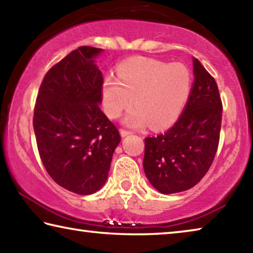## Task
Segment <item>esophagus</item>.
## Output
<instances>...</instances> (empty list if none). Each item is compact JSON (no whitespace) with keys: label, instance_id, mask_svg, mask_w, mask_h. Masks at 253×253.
I'll return each instance as SVG.
<instances>
[{"label":"esophagus","instance_id":"esophagus-1","mask_svg":"<svg viewBox=\"0 0 253 253\" xmlns=\"http://www.w3.org/2000/svg\"><path fill=\"white\" fill-rule=\"evenodd\" d=\"M129 134H131V131H130V130L124 129V128H122V129H121V135H122L123 137H125V136H127V135H129Z\"/></svg>","mask_w":253,"mask_h":253}]
</instances>
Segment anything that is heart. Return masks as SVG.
Returning <instances> with one entry per match:
<instances>
[{
  "instance_id": "obj_1",
  "label": "heart",
  "mask_w": 253,
  "mask_h": 253,
  "mask_svg": "<svg viewBox=\"0 0 253 253\" xmlns=\"http://www.w3.org/2000/svg\"><path fill=\"white\" fill-rule=\"evenodd\" d=\"M192 78L182 63L136 57L122 62L117 78L107 76L102 84V105L110 118H118L135 104L124 121L132 127L149 122L153 128H164L176 121L190 96Z\"/></svg>"
}]
</instances>
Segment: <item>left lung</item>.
I'll use <instances>...</instances> for the list:
<instances>
[{
    "mask_svg": "<svg viewBox=\"0 0 253 253\" xmlns=\"http://www.w3.org/2000/svg\"><path fill=\"white\" fill-rule=\"evenodd\" d=\"M193 67V88L181 117L164 134L145 138V174L163 194L195 186L219 147L223 108L219 88L198 59Z\"/></svg>",
    "mask_w": 253,
    "mask_h": 253,
    "instance_id": "8db88e82",
    "label": "left lung"
}]
</instances>
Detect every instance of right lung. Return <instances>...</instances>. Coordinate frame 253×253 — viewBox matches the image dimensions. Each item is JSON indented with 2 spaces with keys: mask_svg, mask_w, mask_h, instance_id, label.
Wrapping results in <instances>:
<instances>
[{
  "mask_svg": "<svg viewBox=\"0 0 253 253\" xmlns=\"http://www.w3.org/2000/svg\"><path fill=\"white\" fill-rule=\"evenodd\" d=\"M101 50L79 46L51 67L33 113L45 170L60 186L81 195L95 193L104 185L121 142L117 127L99 107L104 78L93 58Z\"/></svg>",
  "mask_w": 253,
  "mask_h": 253,
  "instance_id": "obj_1",
  "label": "right lung"
}]
</instances>
